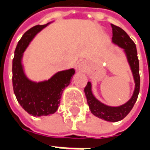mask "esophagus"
I'll list each match as a JSON object with an SVG mask.
<instances>
[{"label": "esophagus", "mask_w": 150, "mask_h": 150, "mask_svg": "<svg viewBox=\"0 0 150 150\" xmlns=\"http://www.w3.org/2000/svg\"><path fill=\"white\" fill-rule=\"evenodd\" d=\"M86 67V64L85 62H80L79 65V69H84Z\"/></svg>", "instance_id": "obj_1"}]
</instances>
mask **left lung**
I'll list each match as a JSON object with an SVG mask.
<instances>
[{"instance_id": "obj_1", "label": "left lung", "mask_w": 150, "mask_h": 150, "mask_svg": "<svg viewBox=\"0 0 150 150\" xmlns=\"http://www.w3.org/2000/svg\"><path fill=\"white\" fill-rule=\"evenodd\" d=\"M111 26L112 29V42L121 48L125 49L129 65L131 67L132 75L135 80V90L133 95L126 104H123L120 107H110L102 104L94 97L91 92V85L90 82H88L84 88V92L89 108L94 116L107 121L116 122L124 119L130 112L137 100L140 91V74L139 60L137 58L136 44L125 31L121 28L113 24H111Z\"/></svg>"}]
</instances>
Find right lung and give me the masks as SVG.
I'll return each mask as SVG.
<instances>
[{
	"instance_id": "1",
	"label": "right lung",
	"mask_w": 150,
	"mask_h": 150,
	"mask_svg": "<svg viewBox=\"0 0 150 150\" xmlns=\"http://www.w3.org/2000/svg\"><path fill=\"white\" fill-rule=\"evenodd\" d=\"M46 25H35L25 33L18 42L13 59V88L18 103L25 112L34 116H47L58 110L64 88H67L75 74L74 69L62 71L47 81L34 83L25 75L22 54L29 43Z\"/></svg>"
}]
</instances>
